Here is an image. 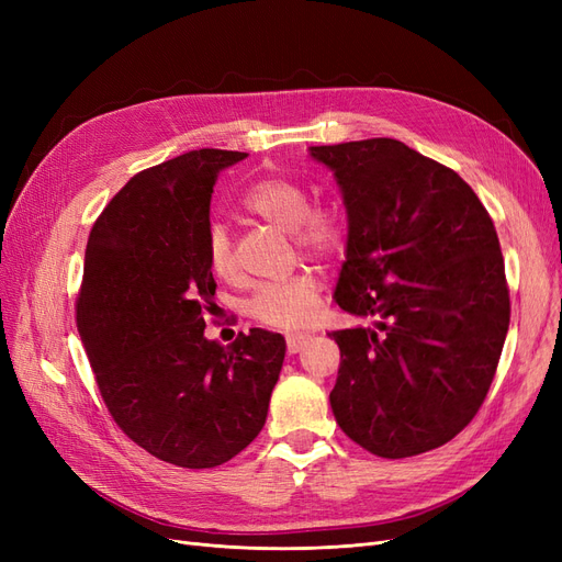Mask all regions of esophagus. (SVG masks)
Instances as JSON below:
<instances>
[{
  "label": "esophagus",
  "instance_id": "obj_1",
  "mask_svg": "<svg viewBox=\"0 0 562 562\" xmlns=\"http://www.w3.org/2000/svg\"><path fill=\"white\" fill-rule=\"evenodd\" d=\"M310 339H312V335H304V333H291V335H285L288 353H297V351H302L304 347L310 345Z\"/></svg>",
  "mask_w": 562,
  "mask_h": 562
}]
</instances>
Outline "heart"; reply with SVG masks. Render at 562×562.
Here are the masks:
<instances>
[{
  "label": "heart",
  "instance_id": "heart-1",
  "mask_svg": "<svg viewBox=\"0 0 562 562\" xmlns=\"http://www.w3.org/2000/svg\"><path fill=\"white\" fill-rule=\"evenodd\" d=\"M310 203L312 194L307 187L291 178H262L244 194V209L283 232H293L302 252L333 258L347 241L345 217L335 206H310ZM206 260L213 274L223 279L234 277L232 239L225 225L213 223L209 227ZM318 297L321 285L316 277L300 271L281 283L258 288L250 300V314L271 328H302L314 321Z\"/></svg>",
  "mask_w": 562,
  "mask_h": 562
}]
</instances>
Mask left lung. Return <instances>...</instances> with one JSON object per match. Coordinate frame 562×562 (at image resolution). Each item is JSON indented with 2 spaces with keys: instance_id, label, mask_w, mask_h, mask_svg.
Segmentation results:
<instances>
[{
  "instance_id": "obj_1",
  "label": "left lung",
  "mask_w": 562,
  "mask_h": 562,
  "mask_svg": "<svg viewBox=\"0 0 562 562\" xmlns=\"http://www.w3.org/2000/svg\"><path fill=\"white\" fill-rule=\"evenodd\" d=\"M347 209L335 285L333 415L353 443L401 459L446 446L479 413L508 330L495 225L452 168L394 138L310 147Z\"/></svg>"
}]
</instances>
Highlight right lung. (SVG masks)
Segmentation results:
<instances>
[{
    "instance_id": "1",
    "label": "right lung",
    "mask_w": 562,
    "mask_h": 562,
    "mask_svg": "<svg viewBox=\"0 0 562 562\" xmlns=\"http://www.w3.org/2000/svg\"><path fill=\"white\" fill-rule=\"evenodd\" d=\"M246 151L192 149L133 176L89 234L77 330L110 415L168 464L213 469L265 427L285 339L252 328L229 347L203 335L217 173Z\"/></svg>"
}]
</instances>
